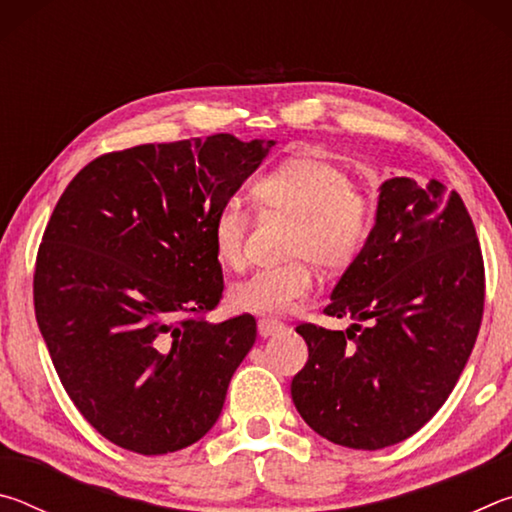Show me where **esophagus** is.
<instances>
[{
    "mask_svg": "<svg viewBox=\"0 0 512 512\" xmlns=\"http://www.w3.org/2000/svg\"><path fill=\"white\" fill-rule=\"evenodd\" d=\"M257 329H259V334H262V336H275V334L282 332L284 323H282V320H275V318H259Z\"/></svg>",
    "mask_w": 512,
    "mask_h": 512,
    "instance_id": "34e87169",
    "label": "esophagus"
}]
</instances>
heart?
I'll return each instance as SVG.
<instances>
[{
    "label": "heart",
    "mask_w": 512,
    "mask_h": 512,
    "mask_svg": "<svg viewBox=\"0 0 512 512\" xmlns=\"http://www.w3.org/2000/svg\"><path fill=\"white\" fill-rule=\"evenodd\" d=\"M257 212L287 216L280 266L262 268L228 291L232 309L259 316H282L314 291L316 264L325 273L350 268L366 250L375 228L370 196L350 183L339 164L316 155H296L262 173L250 185ZM248 216L235 203L214 214L210 237L216 262L223 268L244 264Z\"/></svg>",
    "instance_id": "obj_1"
}]
</instances>
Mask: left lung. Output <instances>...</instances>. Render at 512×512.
<instances>
[{
  "mask_svg": "<svg viewBox=\"0 0 512 512\" xmlns=\"http://www.w3.org/2000/svg\"><path fill=\"white\" fill-rule=\"evenodd\" d=\"M483 300V255L463 198L438 180H386L368 246L325 307L354 323L296 327L309 348L291 381L302 420L329 443L370 452L413 436L454 391Z\"/></svg>",
  "mask_w": 512,
  "mask_h": 512,
  "instance_id": "8db88e82",
  "label": "left lung"
}]
</instances>
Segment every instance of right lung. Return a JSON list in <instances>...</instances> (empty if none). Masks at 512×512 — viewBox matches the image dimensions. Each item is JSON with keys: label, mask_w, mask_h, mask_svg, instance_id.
I'll return each instance as SVG.
<instances>
[{"label": "right lung", "mask_w": 512, "mask_h": 512, "mask_svg": "<svg viewBox=\"0 0 512 512\" xmlns=\"http://www.w3.org/2000/svg\"><path fill=\"white\" fill-rule=\"evenodd\" d=\"M273 144L219 133L112 151L56 203L33 305L67 395L110 443L169 454L219 420L257 323L205 320L223 296L210 228Z\"/></svg>", "instance_id": "right-lung-1"}]
</instances>
